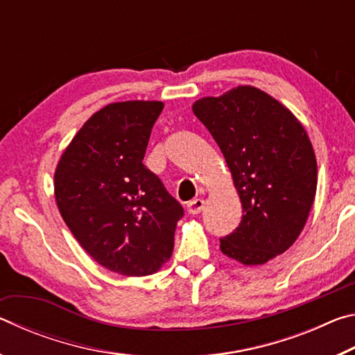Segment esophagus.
I'll use <instances>...</instances> for the list:
<instances>
[{
	"label": "esophagus",
	"mask_w": 355,
	"mask_h": 355,
	"mask_svg": "<svg viewBox=\"0 0 355 355\" xmlns=\"http://www.w3.org/2000/svg\"><path fill=\"white\" fill-rule=\"evenodd\" d=\"M203 205H205V202H203L202 199H194V200H191L189 203H188V213L189 214H199L202 209H203Z\"/></svg>",
	"instance_id": "1"
}]
</instances>
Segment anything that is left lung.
<instances>
[{
  "label": "left lung",
  "instance_id": "left-lung-1",
  "mask_svg": "<svg viewBox=\"0 0 355 355\" xmlns=\"http://www.w3.org/2000/svg\"><path fill=\"white\" fill-rule=\"evenodd\" d=\"M192 111L218 142L243 205L220 252L248 266L284 254L304 230L316 194V156L302 123L254 86L203 97Z\"/></svg>",
  "mask_w": 355,
  "mask_h": 355
}]
</instances>
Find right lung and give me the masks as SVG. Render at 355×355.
<instances>
[{
  "label": "right lung",
  "mask_w": 355,
  "mask_h": 355,
  "mask_svg": "<svg viewBox=\"0 0 355 355\" xmlns=\"http://www.w3.org/2000/svg\"><path fill=\"white\" fill-rule=\"evenodd\" d=\"M163 101L101 107L64 150L55 172L62 219L101 266L127 277L159 271L183 208L142 164Z\"/></svg>",
  "instance_id": "obj_1"
}]
</instances>
